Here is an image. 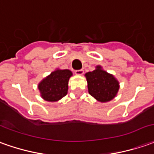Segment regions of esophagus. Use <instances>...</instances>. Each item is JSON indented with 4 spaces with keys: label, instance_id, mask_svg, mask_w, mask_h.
Segmentation results:
<instances>
[{
    "label": "esophagus",
    "instance_id": "obj_1",
    "mask_svg": "<svg viewBox=\"0 0 154 154\" xmlns=\"http://www.w3.org/2000/svg\"><path fill=\"white\" fill-rule=\"evenodd\" d=\"M75 75H82L84 74V70H83V69H79V70H75Z\"/></svg>",
    "mask_w": 154,
    "mask_h": 154
}]
</instances>
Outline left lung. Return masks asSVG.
I'll return each instance as SVG.
<instances>
[{"label": "left lung", "instance_id": "8db88e82", "mask_svg": "<svg viewBox=\"0 0 154 154\" xmlns=\"http://www.w3.org/2000/svg\"><path fill=\"white\" fill-rule=\"evenodd\" d=\"M90 95L100 102H107L114 99L119 90V82L115 77L101 66L85 74Z\"/></svg>", "mask_w": 154, "mask_h": 154}]
</instances>
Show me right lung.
Instances as JSON below:
<instances>
[{"instance_id": "add662e5", "label": "right lung", "mask_w": 154, "mask_h": 154, "mask_svg": "<svg viewBox=\"0 0 154 154\" xmlns=\"http://www.w3.org/2000/svg\"><path fill=\"white\" fill-rule=\"evenodd\" d=\"M73 75L69 69H59L52 72L38 84L41 96L47 101H58L68 93L69 79Z\"/></svg>"}]
</instances>
